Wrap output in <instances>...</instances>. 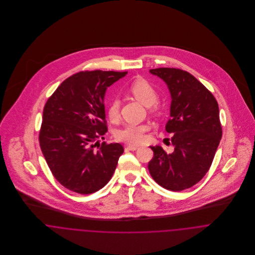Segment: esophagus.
<instances>
[{"mask_svg": "<svg viewBox=\"0 0 255 255\" xmlns=\"http://www.w3.org/2000/svg\"><path fill=\"white\" fill-rule=\"evenodd\" d=\"M127 148L130 151H134V150H137L138 149V146L136 145H127Z\"/></svg>", "mask_w": 255, "mask_h": 255, "instance_id": "esophagus-1", "label": "esophagus"}]
</instances>
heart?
Instances as JSON below:
<instances>
[{
    "label": "heart",
    "mask_w": 255,
    "mask_h": 255,
    "mask_svg": "<svg viewBox=\"0 0 255 255\" xmlns=\"http://www.w3.org/2000/svg\"><path fill=\"white\" fill-rule=\"evenodd\" d=\"M129 93L144 106H152L156 103L158 95L154 87L143 78L134 80L128 87ZM154 105V110H156ZM108 116L111 120L115 121L120 116V101L117 98L111 100L108 105ZM148 130L147 125H132L128 124L116 131V137L124 142L129 144L141 143L145 138V132Z\"/></svg>",
    "instance_id": "b5f03b06"
}]
</instances>
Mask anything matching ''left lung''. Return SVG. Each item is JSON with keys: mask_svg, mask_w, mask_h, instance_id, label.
<instances>
[{"mask_svg": "<svg viewBox=\"0 0 255 255\" xmlns=\"http://www.w3.org/2000/svg\"><path fill=\"white\" fill-rule=\"evenodd\" d=\"M167 84L171 94L170 120L166 131L174 151L150 146L154 152L148 170L166 189L181 191L193 186L208 172L218 148L222 128L218 103L212 93L192 74L179 69L150 70Z\"/></svg>", "mask_w": 255, "mask_h": 255, "instance_id": "obj_1", "label": "left lung"}]
</instances>
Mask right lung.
<instances>
[{"label":"right lung","mask_w":255,"mask_h":255,"mask_svg":"<svg viewBox=\"0 0 255 255\" xmlns=\"http://www.w3.org/2000/svg\"><path fill=\"white\" fill-rule=\"evenodd\" d=\"M127 73H75L61 83L44 107L40 147L56 180L72 191L90 194L104 187L124 153L120 143L94 147L107 132L106 90Z\"/></svg>","instance_id":"right-lung-1"}]
</instances>
